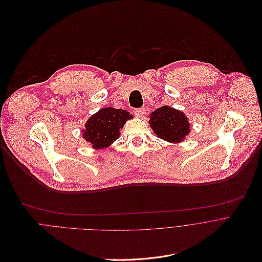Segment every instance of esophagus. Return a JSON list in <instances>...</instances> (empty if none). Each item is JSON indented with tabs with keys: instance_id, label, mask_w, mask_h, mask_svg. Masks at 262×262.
<instances>
[{
	"instance_id": "esophagus-1",
	"label": "esophagus",
	"mask_w": 262,
	"mask_h": 262,
	"mask_svg": "<svg viewBox=\"0 0 262 262\" xmlns=\"http://www.w3.org/2000/svg\"><path fill=\"white\" fill-rule=\"evenodd\" d=\"M134 114L137 118H142L144 115V108H137V110H135Z\"/></svg>"
}]
</instances>
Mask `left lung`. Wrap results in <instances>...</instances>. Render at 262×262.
Returning <instances> with one entry per match:
<instances>
[{"label": "left lung", "instance_id": "obj_1", "mask_svg": "<svg viewBox=\"0 0 262 262\" xmlns=\"http://www.w3.org/2000/svg\"><path fill=\"white\" fill-rule=\"evenodd\" d=\"M148 123L157 137L170 143L183 142L191 131L187 116L167 105L152 112L149 115Z\"/></svg>", "mask_w": 262, "mask_h": 262}]
</instances>
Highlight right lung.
<instances>
[{
	"label": "right lung",
	"instance_id": "obj_1",
	"mask_svg": "<svg viewBox=\"0 0 262 262\" xmlns=\"http://www.w3.org/2000/svg\"><path fill=\"white\" fill-rule=\"evenodd\" d=\"M133 116L125 110L104 107L91 116L81 130L82 138L95 149L112 145L119 137L120 131Z\"/></svg>",
	"mask_w": 262,
	"mask_h": 262
}]
</instances>
